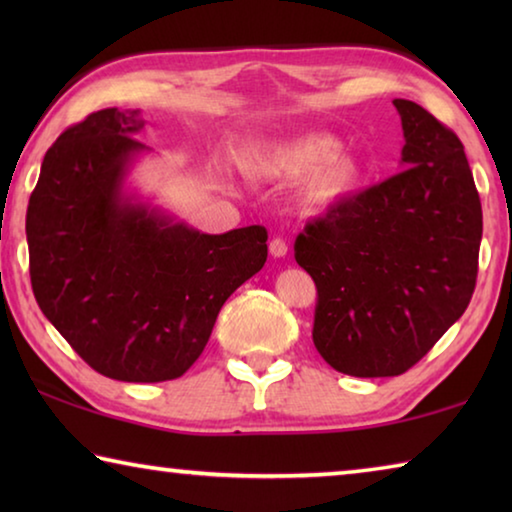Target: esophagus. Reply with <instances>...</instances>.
Segmentation results:
<instances>
[{
	"label": "esophagus",
	"mask_w": 512,
	"mask_h": 512,
	"mask_svg": "<svg viewBox=\"0 0 512 512\" xmlns=\"http://www.w3.org/2000/svg\"><path fill=\"white\" fill-rule=\"evenodd\" d=\"M268 253H271L273 257H284L289 253V246H287V241L284 239H271V244H268Z\"/></svg>",
	"instance_id": "esophagus-1"
}]
</instances>
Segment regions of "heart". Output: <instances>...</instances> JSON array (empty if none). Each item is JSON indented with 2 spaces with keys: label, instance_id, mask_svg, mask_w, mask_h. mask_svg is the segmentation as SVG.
<instances>
[{
  "label": "heart",
  "instance_id": "obj_1",
  "mask_svg": "<svg viewBox=\"0 0 512 512\" xmlns=\"http://www.w3.org/2000/svg\"><path fill=\"white\" fill-rule=\"evenodd\" d=\"M329 133H305L266 144L253 153L250 169L273 180H297L298 203L307 212L336 210L366 185V167L357 155L339 149Z\"/></svg>",
  "mask_w": 512,
  "mask_h": 512
}]
</instances>
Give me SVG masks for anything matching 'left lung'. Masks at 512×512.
<instances>
[{"instance_id": "8db88e82", "label": "left lung", "mask_w": 512, "mask_h": 512, "mask_svg": "<svg viewBox=\"0 0 512 512\" xmlns=\"http://www.w3.org/2000/svg\"><path fill=\"white\" fill-rule=\"evenodd\" d=\"M402 171L350 198L296 239L314 277V345L352 377H395L470 305L483 214L463 144L422 106L395 99Z\"/></svg>"}]
</instances>
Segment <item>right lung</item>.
<instances>
[{
    "instance_id": "right-lung-1",
    "label": "right lung",
    "mask_w": 512,
    "mask_h": 512,
    "mask_svg": "<svg viewBox=\"0 0 512 512\" xmlns=\"http://www.w3.org/2000/svg\"><path fill=\"white\" fill-rule=\"evenodd\" d=\"M140 110L106 108L58 137L29 198L31 284L83 361L117 381L178 379L223 302L262 271L266 230L205 235L128 185L149 146Z\"/></svg>"
}]
</instances>
